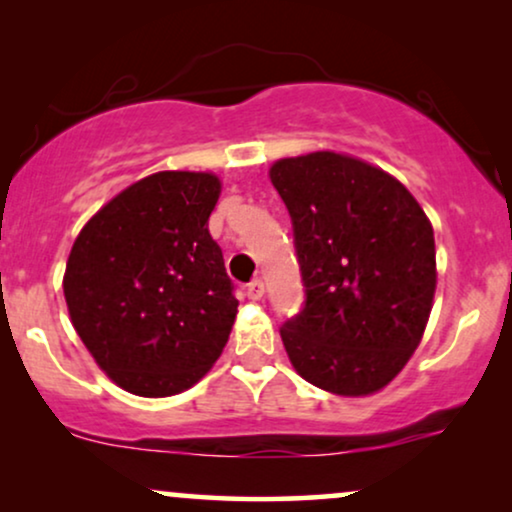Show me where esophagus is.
<instances>
[{
  "label": "esophagus",
  "instance_id": "34e87169",
  "mask_svg": "<svg viewBox=\"0 0 512 512\" xmlns=\"http://www.w3.org/2000/svg\"><path fill=\"white\" fill-rule=\"evenodd\" d=\"M245 293H248L250 300H262V295H264V281H262V278H252L248 286H245Z\"/></svg>",
  "mask_w": 512,
  "mask_h": 512
}]
</instances>
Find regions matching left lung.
<instances>
[{
    "instance_id": "8db88e82",
    "label": "left lung",
    "mask_w": 512,
    "mask_h": 512,
    "mask_svg": "<svg viewBox=\"0 0 512 512\" xmlns=\"http://www.w3.org/2000/svg\"><path fill=\"white\" fill-rule=\"evenodd\" d=\"M271 184L286 203L304 307L281 326L307 383L364 397L416 352L437 286L435 234L406 186L333 151L283 158Z\"/></svg>"
}]
</instances>
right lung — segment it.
<instances>
[{
	"label": "right lung",
	"mask_w": 512,
	"mask_h": 512,
	"mask_svg": "<svg viewBox=\"0 0 512 512\" xmlns=\"http://www.w3.org/2000/svg\"><path fill=\"white\" fill-rule=\"evenodd\" d=\"M219 193L210 172L151 174L75 238L63 276L70 319L122 390H189L229 340L238 300L208 231Z\"/></svg>",
	"instance_id": "obj_1"
}]
</instances>
